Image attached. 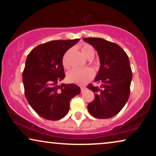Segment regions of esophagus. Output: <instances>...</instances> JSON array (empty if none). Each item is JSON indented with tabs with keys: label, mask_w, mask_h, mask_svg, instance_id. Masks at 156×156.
<instances>
[{
	"label": "esophagus",
	"mask_w": 156,
	"mask_h": 156,
	"mask_svg": "<svg viewBox=\"0 0 156 156\" xmlns=\"http://www.w3.org/2000/svg\"><path fill=\"white\" fill-rule=\"evenodd\" d=\"M80 88H81V91H84L85 89H86V87H85L84 86H81Z\"/></svg>",
	"instance_id": "obj_1"
}]
</instances>
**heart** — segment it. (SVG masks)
Instances as JSON below:
<instances>
[{
	"instance_id": "b5f03b06",
	"label": "heart",
	"mask_w": 156,
	"mask_h": 156,
	"mask_svg": "<svg viewBox=\"0 0 156 156\" xmlns=\"http://www.w3.org/2000/svg\"><path fill=\"white\" fill-rule=\"evenodd\" d=\"M83 55L87 58H93L95 54V50L90 44H84L81 48ZM68 52L63 59V65L65 68L69 67L67 55ZM94 76V72L91 68H74L68 72L67 74V80L70 83H74L76 84H85L91 80Z\"/></svg>"
}]
</instances>
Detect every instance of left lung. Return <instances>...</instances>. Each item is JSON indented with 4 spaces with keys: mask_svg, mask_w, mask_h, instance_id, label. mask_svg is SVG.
Returning a JSON list of instances; mask_svg holds the SVG:
<instances>
[{
    "mask_svg": "<svg viewBox=\"0 0 156 156\" xmlns=\"http://www.w3.org/2000/svg\"><path fill=\"white\" fill-rule=\"evenodd\" d=\"M83 40L97 51L101 64L94 80L100 86H87L94 93V99L87 108L95 118H112L120 112L129 97L132 71L129 57L119 44L103 38L88 37Z\"/></svg>",
    "mask_w": 156,
    "mask_h": 156,
    "instance_id": "1",
    "label": "left lung"
}]
</instances>
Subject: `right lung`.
Instances as JSON below:
<instances>
[{"mask_svg":"<svg viewBox=\"0 0 156 156\" xmlns=\"http://www.w3.org/2000/svg\"><path fill=\"white\" fill-rule=\"evenodd\" d=\"M79 40L50 41L37 45L27 55L23 72L25 97L33 110L47 120L65 116L71 99L80 93L76 84L57 85L65 77L64 55Z\"/></svg>","mask_w":156,"mask_h":156,"instance_id":"right-lung-1","label":"right lung"}]
</instances>
